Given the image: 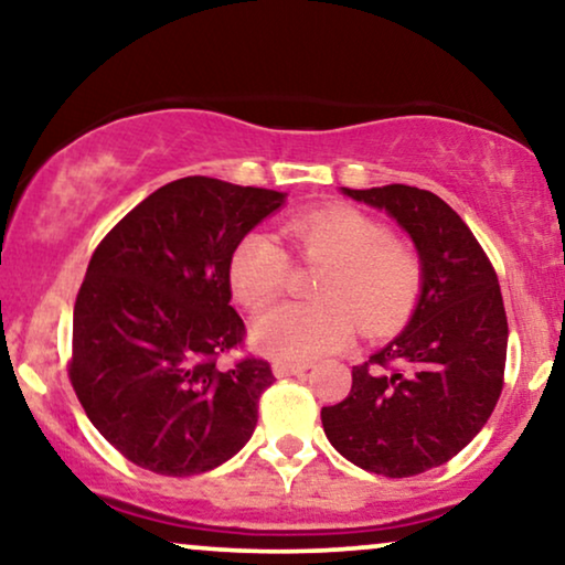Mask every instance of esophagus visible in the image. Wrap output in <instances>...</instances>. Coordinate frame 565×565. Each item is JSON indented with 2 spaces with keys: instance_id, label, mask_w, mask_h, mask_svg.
I'll return each instance as SVG.
<instances>
[{
  "instance_id": "34e87169",
  "label": "esophagus",
  "mask_w": 565,
  "mask_h": 565,
  "mask_svg": "<svg viewBox=\"0 0 565 565\" xmlns=\"http://www.w3.org/2000/svg\"><path fill=\"white\" fill-rule=\"evenodd\" d=\"M308 365L306 362H275L273 373L277 377H288V375H306Z\"/></svg>"
}]
</instances>
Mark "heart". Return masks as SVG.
I'll use <instances>...</instances> for the list:
<instances>
[{"instance_id":"obj_1","label":"heart","mask_w":565,"mask_h":565,"mask_svg":"<svg viewBox=\"0 0 565 565\" xmlns=\"http://www.w3.org/2000/svg\"><path fill=\"white\" fill-rule=\"evenodd\" d=\"M280 234L296 259L321 265L313 303H288L262 316L254 344L280 362H311L344 350L354 331L383 337L414 311L424 267L412 246L391 238L373 215L350 205L298 213ZM290 275L288 252L269 234L252 231L234 246L228 282L238 303L259 311L280 296Z\"/></svg>"}]
</instances>
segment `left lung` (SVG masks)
Segmentation results:
<instances>
[{"instance_id":"left-lung-1","label":"left lung","mask_w":565,"mask_h":565,"mask_svg":"<svg viewBox=\"0 0 565 565\" xmlns=\"http://www.w3.org/2000/svg\"><path fill=\"white\" fill-rule=\"evenodd\" d=\"M342 192L398 221L419 252L424 285L408 327L352 367L342 404L321 408L323 431L362 470L419 476L483 429L504 388L499 277L473 231L435 192L408 184Z\"/></svg>"}]
</instances>
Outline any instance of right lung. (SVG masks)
Returning <instances> with one entry per match:
<instances>
[{
    "mask_svg": "<svg viewBox=\"0 0 565 565\" xmlns=\"http://www.w3.org/2000/svg\"><path fill=\"white\" fill-rule=\"evenodd\" d=\"M282 192L182 177L115 223L92 254L74 303L68 381L99 435L138 468L198 476L242 450L267 360L244 347L231 306L228 259Z\"/></svg>",
    "mask_w": 565,
    "mask_h": 565,
    "instance_id": "right-lung-1",
    "label": "right lung"
}]
</instances>
